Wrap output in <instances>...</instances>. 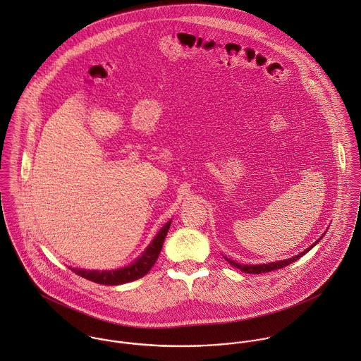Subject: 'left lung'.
Masks as SVG:
<instances>
[{
    "label": "left lung",
    "mask_w": 361,
    "mask_h": 361,
    "mask_svg": "<svg viewBox=\"0 0 361 361\" xmlns=\"http://www.w3.org/2000/svg\"><path fill=\"white\" fill-rule=\"evenodd\" d=\"M324 235V234H322ZM319 240L321 238H318L312 245H310L307 250H304L302 252H300L298 255H295V257H293V258H288V259H283V261H278V262H271V264H262V265H241V264H238V262H234V261H231V259H227L226 257V261L230 264V265H233L234 268H237V269H240L241 272H245V274H255V275H259V274H265V272H271V271H276V269H281V268H285V267H288V264H291V262H294V261H297V259H300L304 254H307L317 243H319Z\"/></svg>",
    "instance_id": "1"
}]
</instances>
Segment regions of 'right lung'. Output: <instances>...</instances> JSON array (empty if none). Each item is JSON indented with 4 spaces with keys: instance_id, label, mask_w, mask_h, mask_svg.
I'll list each match as a JSON object with an SVG mask.
<instances>
[{
    "instance_id": "obj_1",
    "label": "right lung",
    "mask_w": 361,
    "mask_h": 361,
    "mask_svg": "<svg viewBox=\"0 0 361 361\" xmlns=\"http://www.w3.org/2000/svg\"><path fill=\"white\" fill-rule=\"evenodd\" d=\"M170 221H167L156 234V237L153 238V241L147 245V248L145 250L144 254L137 258L135 262H133L128 267L120 268V269H114V271H86V269H78V268H70L76 275L92 281L94 283L99 285H107V286H117V285H123V283H128L133 281H137L140 278L145 276L150 268L154 265L161 247H163V241L166 238V234L170 228Z\"/></svg>"
}]
</instances>
